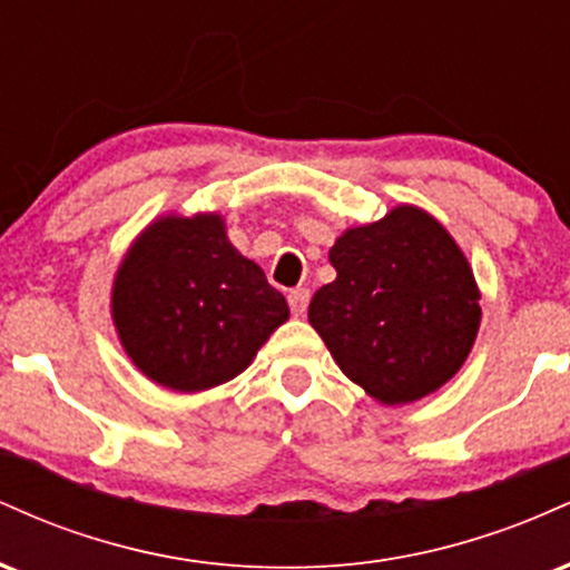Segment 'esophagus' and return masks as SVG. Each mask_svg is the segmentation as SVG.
Here are the masks:
<instances>
[{"label": "esophagus", "mask_w": 570, "mask_h": 570, "mask_svg": "<svg viewBox=\"0 0 570 570\" xmlns=\"http://www.w3.org/2000/svg\"><path fill=\"white\" fill-rule=\"evenodd\" d=\"M307 303H311V292L303 289V286H299V289H292L289 292V307H292L294 316H305Z\"/></svg>", "instance_id": "34e87169"}]
</instances>
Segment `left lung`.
<instances>
[{
    "mask_svg": "<svg viewBox=\"0 0 570 570\" xmlns=\"http://www.w3.org/2000/svg\"><path fill=\"white\" fill-rule=\"evenodd\" d=\"M330 263L337 278L313 294L307 322L372 399L417 402L463 367L480 330V289L431 214L404 203L348 227Z\"/></svg>",
    "mask_w": 570,
    "mask_h": 570,
    "instance_id": "obj_1",
    "label": "left lung"
}]
</instances>
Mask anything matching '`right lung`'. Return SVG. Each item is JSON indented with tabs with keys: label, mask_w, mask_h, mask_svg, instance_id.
<instances>
[{
	"label": "right lung",
	"mask_w": 570,
	"mask_h": 570,
	"mask_svg": "<svg viewBox=\"0 0 570 570\" xmlns=\"http://www.w3.org/2000/svg\"><path fill=\"white\" fill-rule=\"evenodd\" d=\"M112 318L130 362L171 391L233 381L289 318L219 214L155 219L117 267Z\"/></svg>",
	"instance_id": "add662e5"
}]
</instances>
